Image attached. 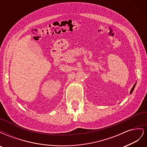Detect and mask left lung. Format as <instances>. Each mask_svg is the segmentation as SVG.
<instances>
[{
	"mask_svg": "<svg viewBox=\"0 0 147 147\" xmlns=\"http://www.w3.org/2000/svg\"><path fill=\"white\" fill-rule=\"evenodd\" d=\"M136 83L134 84V86H133V87H132V88L131 89V91H130V94H132V92H133V91H134V88H135V86H136Z\"/></svg>",
	"mask_w": 147,
	"mask_h": 147,
	"instance_id": "left-lung-1",
	"label": "left lung"
}]
</instances>
